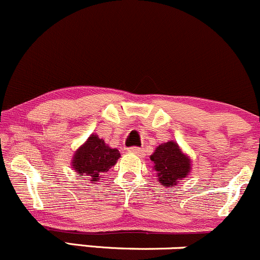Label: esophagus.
I'll list each match as a JSON object with an SVG mask.
<instances>
[{
	"mask_svg": "<svg viewBox=\"0 0 260 260\" xmlns=\"http://www.w3.org/2000/svg\"><path fill=\"white\" fill-rule=\"evenodd\" d=\"M128 152L132 153V154H136V155H142V154H143V149H142V148H138V147H132L128 149Z\"/></svg>",
	"mask_w": 260,
	"mask_h": 260,
	"instance_id": "obj_1",
	"label": "esophagus"
}]
</instances>
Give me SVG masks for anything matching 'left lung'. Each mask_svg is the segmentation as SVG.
I'll return each mask as SVG.
<instances>
[{"label":"left lung","mask_w":260,"mask_h":260,"mask_svg":"<svg viewBox=\"0 0 260 260\" xmlns=\"http://www.w3.org/2000/svg\"><path fill=\"white\" fill-rule=\"evenodd\" d=\"M153 170L156 172V179L164 187H173L191 173V159L182 152L176 142L169 141L155 148L150 155Z\"/></svg>","instance_id":"8db88e82"}]
</instances>
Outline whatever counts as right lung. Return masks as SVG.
Segmentation results:
<instances>
[{
  "mask_svg": "<svg viewBox=\"0 0 260 260\" xmlns=\"http://www.w3.org/2000/svg\"><path fill=\"white\" fill-rule=\"evenodd\" d=\"M121 156L118 149L111 148L98 135H90L71 158V168L80 178H87L90 181L100 180Z\"/></svg>",
  "mask_w": 260,
  "mask_h": 260,
  "instance_id": "add662e5",
  "label": "right lung"
}]
</instances>
